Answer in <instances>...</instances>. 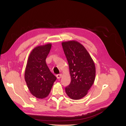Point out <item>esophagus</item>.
<instances>
[{
    "label": "esophagus",
    "mask_w": 126,
    "mask_h": 126,
    "mask_svg": "<svg viewBox=\"0 0 126 126\" xmlns=\"http://www.w3.org/2000/svg\"><path fill=\"white\" fill-rule=\"evenodd\" d=\"M56 77H57V79H60V78H62V74L57 75L56 76Z\"/></svg>",
    "instance_id": "1"
}]
</instances>
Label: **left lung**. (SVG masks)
I'll use <instances>...</instances> for the list:
<instances>
[{
  "instance_id": "1",
  "label": "left lung",
  "mask_w": 126,
  "mask_h": 126,
  "mask_svg": "<svg viewBox=\"0 0 126 126\" xmlns=\"http://www.w3.org/2000/svg\"><path fill=\"white\" fill-rule=\"evenodd\" d=\"M69 64L70 85L65 88L68 96L79 100L86 96L94 81L96 67L93 59L83 46L78 41L62 42Z\"/></svg>"
}]
</instances>
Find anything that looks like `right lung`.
<instances>
[{
  "instance_id": "obj_1",
  "label": "right lung",
  "mask_w": 126,
  "mask_h": 126,
  "mask_svg": "<svg viewBox=\"0 0 126 126\" xmlns=\"http://www.w3.org/2000/svg\"><path fill=\"white\" fill-rule=\"evenodd\" d=\"M51 44L33 48L28 57L25 72V80L30 93L39 99L47 97L57 78L48 67L46 59Z\"/></svg>"
}]
</instances>
